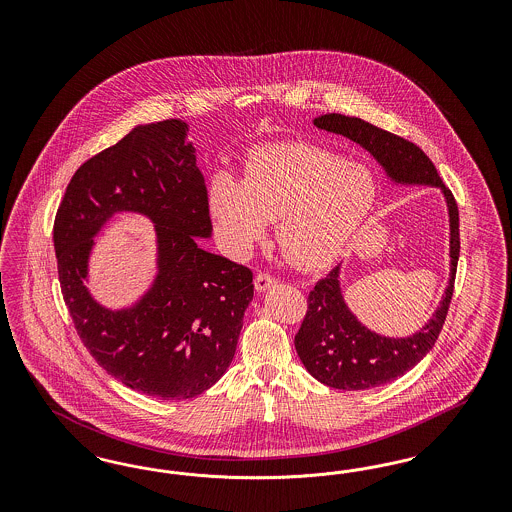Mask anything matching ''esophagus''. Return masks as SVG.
I'll return each instance as SVG.
<instances>
[{
	"instance_id": "obj_1",
	"label": "esophagus",
	"mask_w": 512,
	"mask_h": 512,
	"mask_svg": "<svg viewBox=\"0 0 512 512\" xmlns=\"http://www.w3.org/2000/svg\"><path fill=\"white\" fill-rule=\"evenodd\" d=\"M276 284V278L270 276L268 272H259L255 276V290L257 292H267L268 288H272Z\"/></svg>"
}]
</instances>
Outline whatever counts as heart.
Instances as JSON below:
<instances>
[{
    "label": "heart",
    "mask_w": 512,
    "mask_h": 512,
    "mask_svg": "<svg viewBox=\"0 0 512 512\" xmlns=\"http://www.w3.org/2000/svg\"><path fill=\"white\" fill-rule=\"evenodd\" d=\"M376 180L365 165L347 163L322 147L282 144L257 151L242 182L217 174L209 207L222 238L245 253L278 219L276 238L284 255L299 267L330 263L376 199Z\"/></svg>",
    "instance_id": "b5f03b06"
}]
</instances>
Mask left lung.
Returning a JSON list of instances; mask_svg holds the SVG:
<instances>
[{
    "label": "left lung",
    "mask_w": 512,
    "mask_h": 512,
    "mask_svg": "<svg viewBox=\"0 0 512 512\" xmlns=\"http://www.w3.org/2000/svg\"><path fill=\"white\" fill-rule=\"evenodd\" d=\"M315 126L349 138L366 149L395 184L439 188L449 211V282L436 313L413 336L390 338L372 332L351 313L340 286L341 265L330 270L309 293L307 315L295 334V351L318 382L336 390H370L409 372L434 347L449 311L459 263V209L441 182L434 163L413 142L370 122L328 113Z\"/></svg>",
    "instance_id": "obj_1"
}]
</instances>
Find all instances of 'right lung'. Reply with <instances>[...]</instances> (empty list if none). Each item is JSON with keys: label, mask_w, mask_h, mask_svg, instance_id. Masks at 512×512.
Segmentation results:
<instances>
[{"label": "right lung", "mask_w": 512, "mask_h": 512, "mask_svg": "<svg viewBox=\"0 0 512 512\" xmlns=\"http://www.w3.org/2000/svg\"><path fill=\"white\" fill-rule=\"evenodd\" d=\"M188 124H138L74 172L53 224L63 299L86 349L130 390L180 401L209 390L232 363L253 299V272L205 251L211 238L205 178ZM156 226L158 274L150 290L109 310L85 288L93 238L115 214Z\"/></svg>", "instance_id": "1"}]
</instances>
